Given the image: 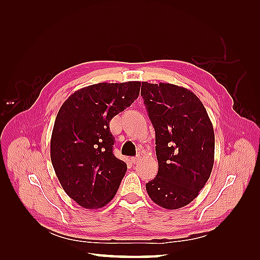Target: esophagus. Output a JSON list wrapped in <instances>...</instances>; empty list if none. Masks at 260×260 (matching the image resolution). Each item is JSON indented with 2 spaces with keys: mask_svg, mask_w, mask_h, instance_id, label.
<instances>
[{
  "mask_svg": "<svg viewBox=\"0 0 260 260\" xmlns=\"http://www.w3.org/2000/svg\"><path fill=\"white\" fill-rule=\"evenodd\" d=\"M139 161H140V157H139V156H137V157H132V158H131V162H132L133 165L138 164Z\"/></svg>",
  "mask_w": 260,
  "mask_h": 260,
  "instance_id": "1",
  "label": "esophagus"
}]
</instances>
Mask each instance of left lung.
Masks as SVG:
<instances>
[{
  "mask_svg": "<svg viewBox=\"0 0 260 260\" xmlns=\"http://www.w3.org/2000/svg\"><path fill=\"white\" fill-rule=\"evenodd\" d=\"M141 95L155 129L158 174L146 183L166 209L190 204L206 184L215 158V133L201 100L183 86L142 82Z\"/></svg>",
  "mask_w": 260,
  "mask_h": 260,
  "instance_id": "obj_1",
  "label": "left lung"
}]
</instances>
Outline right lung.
Masks as SVG:
<instances>
[{"instance_id": "1", "label": "right lung", "mask_w": 260, "mask_h": 260, "mask_svg": "<svg viewBox=\"0 0 260 260\" xmlns=\"http://www.w3.org/2000/svg\"><path fill=\"white\" fill-rule=\"evenodd\" d=\"M141 82H102L73 93L59 108L51 138V160L61 187L78 205L98 209L111 202L127 171L113 153V117L129 107Z\"/></svg>"}]
</instances>
